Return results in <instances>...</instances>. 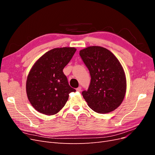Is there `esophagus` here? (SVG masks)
<instances>
[{
    "label": "esophagus",
    "instance_id": "esophagus-1",
    "mask_svg": "<svg viewBox=\"0 0 155 155\" xmlns=\"http://www.w3.org/2000/svg\"><path fill=\"white\" fill-rule=\"evenodd\" d=\"M81 90V87H79L78 88H76V91H77L78 92H80Z\"/></svg>",
    "mask_w": 155,
    "mask_h": 155
}]
</instances>
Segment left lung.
<instances>
[{
    "label": "left lung",
    "mask_w": 155,
    "mask_h": 155,
    "mask_svg": "<svg viewBox=\"0 0 155 155\" xmlns=\"http://www.w3.org/2000/svg\"><path fill=\"white\" fill-rule=\"evenodd\" d=\"M88 68L91 81L82 95L92 110L106 114L122 103L127 89L124 70L119 60L105 48L92 46L79 51Z\"/></svg>",
    "instance_id": "obj_1"
}]
</instances>
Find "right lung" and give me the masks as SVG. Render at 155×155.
<instances>
[{
    "label": "right lung",
    "instance_id": "right-lung-1",
    "mask_svg": "<svg viewBox=\"0 0 155 155\" xmlns=\"http://www.w3.org/2000/svg\"><path fill=\"white\" fill-rule=\"evenodd\" d=\"M76 48L50 50L37 60L27 77L26 90L34 109L46 115H54L61 110L75 92L70 87L63 70L72 59Z\"/></svg>",
    "mask_w": 155,
    "mask_h": 155
}]
</instances>
